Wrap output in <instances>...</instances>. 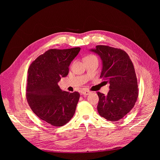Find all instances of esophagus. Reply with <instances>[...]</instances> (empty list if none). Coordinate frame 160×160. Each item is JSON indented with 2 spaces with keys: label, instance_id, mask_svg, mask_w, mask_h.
Instances as JSON below:
<instances>
[{
  "label": "esophagus",
  "instance_id": "esophagus-1",
  "mask_svg": "<svg viewBox=\"0 0 160 160\" xmlns=\"http://www.w3.org/2000/svg\"><path fill=\"white\" fill-rule=\"evenodd\" d=\"M81 93L83 95H89L91 93V91H88V90H83V91H82Z\"/></svg>",
  "mask_w": 160,
  "mask_h": 160
}]
</instances>
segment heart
Returning a JSON list of instances; mask_svg holds the SVG:
<instances>
[{"mask_svg": "<svg viewBox=\"0 0 160 160\" xmlns=\"http://www.w3.org/2000/svg\"><path fill=\"white\" fill-rule=\"evenodd\" d=\"M92 57H95V56H93V55H89V56H86L85 58H92ZM85 58H84V59H85Z\"/></svg>", "mask_w": 160, "mask_h": 160, "instance_id": "heart-1", "label": "heart"}]
</instances>
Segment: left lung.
Returning a JSON list of instances; mask_svg holds the SVG:
<instances>
[{"label":"left lung","mask_w":160,"mask_h":160,"mask_svg":"<svg viewBox=\"0 0 160 160\" xmlns=\"http://www.w3.org/2000/svg\"><path fill=\"white\" fill-rule=\"evenodd\" d=\"M91 51L102 62L100 77L110 83L107 95L98 92L99 115L110 121L121 119L133 108L138 97V86L133 65L128 54L120 48L97 45Z\"/></svg>","instance_id":"8db88e82"}]
</instances>
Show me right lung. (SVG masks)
Segmentation results:
<instances>
[{"label": "right lung", "mask_w": 160, "mask_h": 160, "mask_svg": "<svg viewBox=\"0 0 160 160\" xmlns=\"http://www.w3.org/2000/svg\"><path fill=\"white\" fill-rule=\"evenodd\" d=\"M80 47L50 49L38 56L28 70L27 102L39 119L54 127H62L73 117L78 92L63 91L58 85L69 73V67Z\"/></svg>", "instance_id": "1"}]
</instances>
